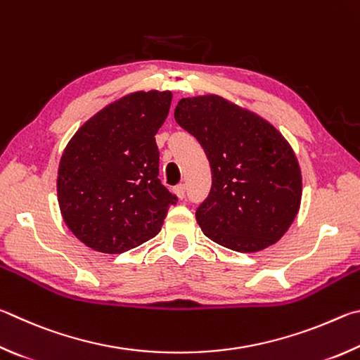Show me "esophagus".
<instances>
[{"mask_svg":"<svg viewBox=\"0 0 360 360\" xmlns=\"http://www.w3.org/2000/svg\"><path fill=\"white\" fill-rule=\"evenodd\" d=\"M174 193H175L176 196H179L180 199H184V198H185V185H184V184L176 185V186L174 188Z\"/></svg>","mask_w":360,"mask_h":360,"instance_id":"1","label":"esophagus"}]
</instances>
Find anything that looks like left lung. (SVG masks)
<instances>
[{"mask_svg":"<svg viewBox=\"0 0 360 360\" xmlns=\"http://www.w3.org/2000/svg\"><path fill=\"white\" fill-rule=\"evenodd\" d=\"M174 117L198 139L212 167L210 193L196 210L204 234L238 253L280 240L302 199L300 167L286 139L215 94L184 98Z\"/></svg>","mask_w":360,"mask_h":360,"instance_id":"left-lung-1","label":"left lung"}]
</instances>
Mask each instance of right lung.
Segmentation results:
<instances>
[{
  "instance_id": "obj_1",
  "label": "right lung",
  "mask_w": 360,
  "mask_h": 360,
  "mask_svg": "<svg viewBox=\"0 0 360 360\" xmlns=\"http://www.w3.org/2000/svg\"><path fill=\"white\" fill-rule=\"evenodd\" d=\"M172 93L137 91L104 107L75 132L58 169V202L72 234L120 255L153 238L179 198L158 179L155 134Z\"/></svg>"
}]
</instances>
